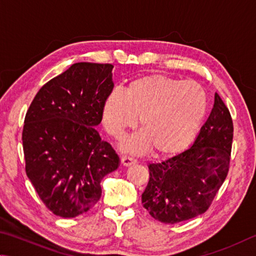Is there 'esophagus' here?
<instances>
[{
	"label": "esophagus",
	"instance_id": "1",
	"mask_svg": "<svg viewBox=\"0 0 256 256\" xmlns=\"http://www.w3.org/2000/svg\"><path fill=\"white\" fill-rule=\"evenodd\" d=\"M121 164H122L124 166H130V165L136 164V160L132 158H128V156H124V158H121Z\"/></svg>",
	"mask_w": 256,
	"mask_h": 256
}]
</instances>
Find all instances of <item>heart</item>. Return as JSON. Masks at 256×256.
Wrapping results in <instances>:
<instances>
[{
  "label": "heart",
  "mask_w": 256,
  "mask_h": 256,
  "mask_svg": "<svg viewBox=\"0 0 256 256\" xmlns=\"http://www.w3.org/2000/svg\"><path fill=\"white\" fill-rule=\"evenodd\" d=\"M208 100L198 83L163 74L132 80L124 91L112 90L102 104L106 132L120 140L137 124L142 132L124 142V150L158 156L174 155L194 140L207 114Z\"/></svg>",
  "instance_id": "heart-1"
}]
</instances>
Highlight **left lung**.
<instances>
[{
  "instance_id": "8db88e82",
  "label": "left lung",
  "mask_w": 256,
  "mask_h": 256,
  "mask_svg": "<svg viewBox=\"0 0 256 256\" xmlns=\"http://www.w3.org/2000/svg\"><path fill=\"white\" fill-rule=\"evenodd\" d=\"M232 120L214 93L212 110L189 148L150 164V181L142 194L156 220L178 224L204 214L225 181L230 168Z\"/></svg>"
}]
</instances>
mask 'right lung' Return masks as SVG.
Returning <instances> with one entry per match:
<instances>
[{"mask_svg":"<svg viewBox=\"0 0 256 256\" xmlns=\"http://www.w3.org/2000/svg\"><path fill=\"white\" fill-rule=\"evenodd\" d=\"M111 64L76 62L39 90L26 114V172L56 216L74 218L101 198V181L120 160L96 126L114 88Z\"/></svg>","mask_w":256,"mask_h":256,"instance_id":"right-lung-1","label":"right lung"}]
</instances>
